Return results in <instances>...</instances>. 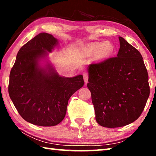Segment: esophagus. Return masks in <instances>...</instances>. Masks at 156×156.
<instances>
[{"instance_id":"obj_1","label":"esophagus","mask_w":156,"mask_h":156,"mask_svg":"<svg viewBox=\"0 0 156 156\" xmlns=\"http://www.w3.org/2000/svg\"><path fill=\"white\" fill-rule=\"evenodd\" d=\"M83 78H84V83H85L86 84L88 82V78H89V76H88V74L87 73H83Z\"/></svg>"}]
</instances>
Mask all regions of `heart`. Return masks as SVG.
<instances>
[{"label":"heart","mask_w":156,"mask_h":156,"mask_svg":"<svg viewBox=\"0 0 156 156\" xmlns=\"http://www.w3.org/2000/svg\"><path fill=\"white\" fill-rule=\"evenodd\" d=\"M91 51L94 54L98 52L101 57H107L112 55L113 52V47L109 42L98 43L91 47Z\"/></svg>","instance_id":"obj_1"}]
</instances>
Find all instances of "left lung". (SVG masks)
<instances>
[{
    "label": "left lung",
    "instance_id": "8db88e82",
    "mask_svg": "<svg viewBox=\"0 0 156 156\" xmlns=\"http://www.w3.org/2000/svg\"><path fill=\"white\" fill-rule=\"evenodd\" d=\"M116 57L91 63L87 87L96 120L104 127L127 125L140 117L150 94L149 76L138 50L122 37Z\"/></svg>",
    "mask_w": 156,
    "mask_h": 156
}]
</instances>
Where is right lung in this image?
<instances>
[{
  "mask_svg": "<svg viewBox=\"0 0 156 156\" xmlns=\"http://www.w3.org/2000/svg\"><path fill=\"white\" fill-rule=\"evenodd\" d=\"M58 43L51 34H38L20 49L10 72V98L21 117L33 125L51 126L62 122L69 99L84 84L82 75L62 77L51 65H39V60Z\"/></svg>",
  "mask_w": 156,
  "mask_h": 156,
  "instance_id": "right-lung-1",
  "label": "right lung"
}]
</instances>
